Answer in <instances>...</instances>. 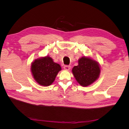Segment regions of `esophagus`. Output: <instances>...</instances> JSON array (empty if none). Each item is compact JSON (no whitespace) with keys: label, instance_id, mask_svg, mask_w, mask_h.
Masks as SVG:
<instances>
[{"label":"esophagus","instance_id":"esophagus-1","mask_svg":"<svg viewBox=\"0 0 129 129\" xmlns=\"http://www.w3.org/2000/svg\"><path fill=\"white\" fill-rule=\"evenodd\" d=\"M64 69L66 70H69L70 69V66H69V65H65L64 67Z\"/></svg>","mask_w":129,"mask_h":129}]
</instances>
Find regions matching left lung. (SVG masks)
<instances>
[{"instance_id": "left-lung-1", "label": "left lung", "mask_w": 129, "mask_h": 129, "mask_svg": "<svg viewBox=\"0 0 129 129\" xmlns=\"http://www.w3.org/2000/svg\"><path fill=\"white\" fill-rule=\"evenodd\" d=\"M99 62L90 57L83 56L78 60V65L73 68L72 73L78 83L86 87L94 83L100 76Z\"/></svg>"}]
</instances>
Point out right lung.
<instances>
[{"label": "right lung", "instance_id": "add662e5", "mask_svg": "<svg viewBox=\"0 0 129 129\" xmlns=\"http://www.w3.org/2000/svg\"><path fill=\"white\" fill-rule=\"evenodd\" d=\"M30 70L33 78L38 84L48 86L54 81L61 68L59 64L54 62L51 57L46 56L35 59L31 63Z\"/></svg>", "mask_w": 129, "mask_h": 129}]
</instances>
